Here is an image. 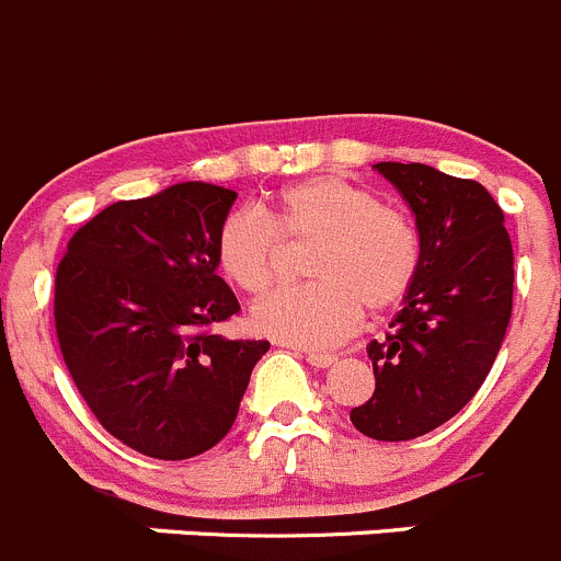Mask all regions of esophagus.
<instances>
[{
    "instance_id": "1",
    "label": "esophagus",
    "mask_w": 561,
    "mask_h": 561,
    "mask_svg": "<svg viewBox=\"0 0 561 561\" xmlns=\"http://www.w3.org/2000/svg\"><path fill=\"white\" fill-rule=\"evenodd\" d=\"M307 362L312 364V367H320V369H323V367H331V364L336 362V356H334V353L309 351V353H307Z\"/></svg>"
}]
</instances>
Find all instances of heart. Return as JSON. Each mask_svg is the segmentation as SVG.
<instances>
[{"mask_svg":"<svg viewBox=\"0 0 561 561\" xmlns=\"http://www.w3.org/2000/svg\"><path fill=\"white\" fill-rule=\"evenodd\" d=\"M282 241L312 243V285L285 287L252 307V329L298 347H334L367 309L394 307L419 268V232L402 210L342 175H314L265 208L232 210L216 232V265L243 293L274 285Z\"/></svg>","mask_w":561,"mask_h":561,"instance_id":"obj_1","label":"heart"}]
</instances>
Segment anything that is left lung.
I'll return each instance as SVG.
<instances>
[{
	"mask_svg": "<svg viewBox=\"0 0 561 561\" xmlns=\"http://www.w3.org/2000/svg\"><path fill=\"white\" fill-rule=\"evenodd\" d=\"M375 170L416 216L419 268L389 334L367 345L375 391L351 422L378 442H408L449 422L491 373L513 314V243L482 183L425 164Z\"/></svg>",
	"mask_w": 561,
	"mask_h": 561,
	"instance_id": "left-lung-1",
	"label": "left lung"
}]
</instances>
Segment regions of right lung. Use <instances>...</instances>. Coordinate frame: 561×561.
<instances>
[{
    "label": "right lung",
    "instance_id": "add662e5",
    "mask_svg": "<svg viewBox=\"0 0 561 561\" xmlns=\"http://www.w3.org/2000/svg\"><path fill=\"white\" fill-rule=\"evenodd\" d=\"M236 197L192 181L114 203L73 232L57 265L65 367L106 433L148 458L216 447L268 351L210 331L241 312L214 254Z\"/></svg>",
    "mask_w": 561,
    "mask_h": 561
}]
</instances>
